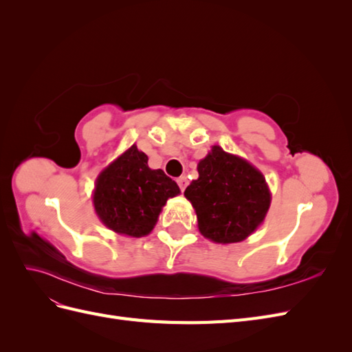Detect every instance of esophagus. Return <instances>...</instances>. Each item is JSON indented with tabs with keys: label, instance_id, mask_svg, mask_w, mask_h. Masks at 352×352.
<instances>
[{
	"label": "esophagus",
	"instance_id": "esophagus-1",
	"mask_svg": "<svg viewBox=\"0 0 352 352\" xmlns=\"http://www.w3.org/2000/svg\"><path fill=\"white\" fill-rule=\"evenodd\" d=\"M188 184H189V180L185 176L177 179V185H179V188H180V190H182V192L185 190V188L188 186Z\"/></svg>",
	"mask_w": 352,
	"mask_h": 352
}]
</instances>
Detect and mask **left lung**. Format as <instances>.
<instances>
[{"mask_svg":"<svg viewBox=\"0 0 352 352\" xmlns=\"http://www.w3.org/2000/svg\"><path fill=\"white\" fill-rule=\"evenodd\" d=\"M185 189L201 235L217 243L247 239L267 214L272 195L258 168L214 145Z\"/></svg>","mask_w":352,"mask_h":352,"instance_id":"1","label":"left lung"}]
</instances>
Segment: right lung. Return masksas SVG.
Masks as SVG:
<instances>
[{"label": "right lung", "mask_w": 352, "mask_h": 352, "mask_svg": "<svg viewBox=\"0 0 352 352\" xmlns=\"http://www.w3.org/2000/svg\"><path fill=\"white\" fill-rule=\"evenodd\" d=\"M180 194L162 168L148 167V157L132 145L105 167L94 189L95 212L120 235L141 238L150 233L168 198Z\"/></svg>", "instance_id": "1"}]
</instances>
